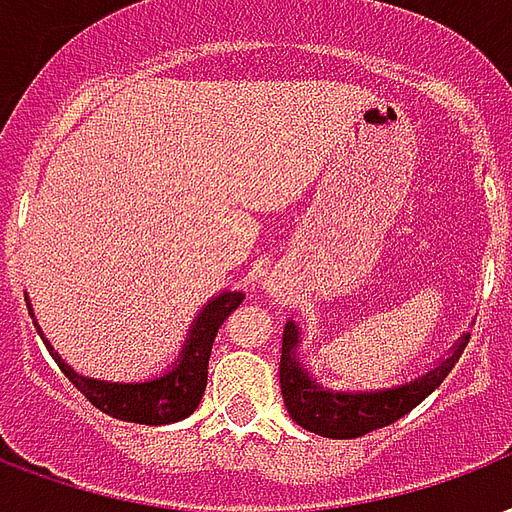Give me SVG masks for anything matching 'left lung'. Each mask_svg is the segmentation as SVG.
<instances>
[{
    "label": "left lung",
    "instance_id": "8db88e82",
    "mask_svg": "<svg viewBox=\"0 0 512 512\" xmlns=\"http://www.w3.org/2000/svg\"><path fill=\"white\" fill-rule=\"evenodd\" d=\"M467 342L469 336H461L448 358L439 361V366H434L431 372L420 374L418 380L404 382L396 388H382V391H333L312 380L301 366L295 355L301 344V333H298V325L290 320L282 333V363H279L282 399H285L290 418L312 434L331 439L363 437L374 429L391 426L407 412L415 410L420 401L448 377Z\"/></svg>",
    "mask_w": 512,
    "mask_h": 512
}]
</instances>
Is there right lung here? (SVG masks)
<instances>
[{
  "mask_svg": "<svg viewBox=\"0 0 512 512\" xmlns=\"http://www.w3.org/2000/svg\"><path fill=\"white\" fill-rule=\"evenodd\" d=\"M241 301H244V293H236V290H225L217 298H211L203 306V312L195 317V325L189 331V339L184 344V350H181L176 366L168 369L162 377H157V380L146 382H108L83 377L59 358V352L51 347L43 331L40 328L37 331L43 336L48 352L54 355V361L59 363L64 377L73 382L75 388L92 401L97 410L111 415V418L127 420V423L162 426V423H176V420L189 418L192 412L198 410L203 391H206L208 358H211V347H214V339H217L219 325L225 323L227 314L236 312ZM29 314H32V309H29Z\"/></svg>",
  "mask_w": 512,
  "mask_h": 512,
  "instance_id": "right-lung-1",
  "label": "right lung"
}]
</instances>
